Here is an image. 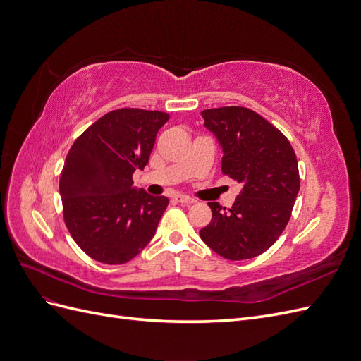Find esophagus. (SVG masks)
<instances>
[{"label":"esophagus","instance_id":"34e87169","mask_svg":"<svg viewBox=\"0 0 361 361\" xmlns=\"http://www.w3.org/2000/svg\"><path fill=\"white\" fill-rule=\"evenodd\" d=\"M176 202H179L180 204H185V206H190V204L195 203V200L187 197V195H179V197H176Z\"/></svg>","mask_w":361,"mask_h":361}]
</instances>
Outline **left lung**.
<instances>
[{
  "mask_svg": "<svg viewBox=\"0 0 361 361\" xmlns=\"http://www.w3.org/2000/svg\"><path fill=\"white\" fill-rule=\"evenodd\" d=\"M202 117L223 147V174L243 183V190L228 209L207 203L212 220L200 238L224 259L256 257L289 223L300 191L297 157L289 140L248 108H211Z\"/></svg>",
  "mask_w": 361,
  "mask_h": 361,
  "instance_id": "1",
  "label": "left lung"
}]
</instances>
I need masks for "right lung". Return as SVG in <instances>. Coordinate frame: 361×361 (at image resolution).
I'll list each match as a JSON object with an SVG mask.
<instances>
[{
  "instance_id": "obj_1",
  "label": "right lung",
  "mask_w": 361,
  "mask_h": 361,
  "mask_svg": "<svg viewBox=\"0 0 361 361\" xmlns=\"http://www.w3.org/2000/svg\"><path fill=\"white\" fill-rule=\"evenodd\" d=\"M170 116L120 108L75 140L60 174L64 223L73 241L106 265L126 264L154 238L169 204L133 187L149 162L158 130Z\"/></svg>"
}]
</instances>
